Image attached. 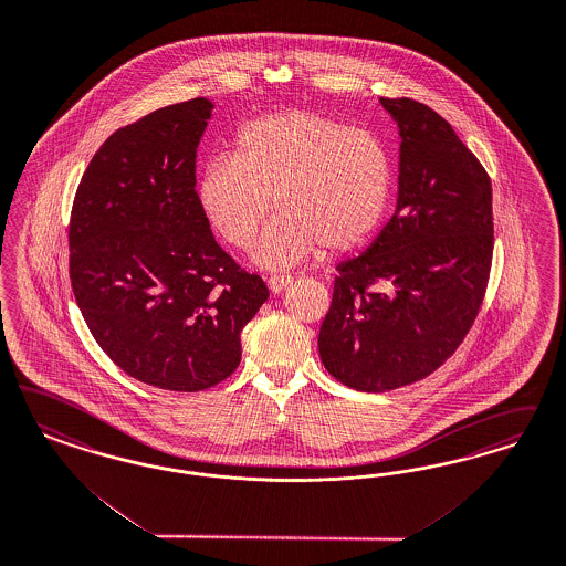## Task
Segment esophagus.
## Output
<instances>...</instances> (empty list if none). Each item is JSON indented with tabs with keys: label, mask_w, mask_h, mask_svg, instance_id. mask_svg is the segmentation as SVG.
<instances>
[{
	"label": "esophagus",
	"mask_w": 566,
	"mask_h": 566,
	"mask_svg": "<svg viewBox=\"0 0 566 566\" xmlns=\"http://www.w3.org/2000/svg\"><path fill=\"white\" fill-rule=\"evenodd\" d=\"M293 284V277L291 275H272L270 280H268V286H270V291L272 293H282L284 289H289Z\"/></svg>",
	"instance_id": "esophagus-1"
}]
</instances>
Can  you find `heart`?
Returning <instances> with one entry per match:
<instances>
[{"label":"heart","instance_id":"1","mask_svg":"<svg viewBox=\"0 0 566 566\" xmlns=\"http://www.w3.org/2000/svg\"><path fill=\"white\" fill-rule=\"evenodd\" d=\"M395 167L389 146L368 129L312 111L249 120L232 156L209 158L196 200L235 249H249L263 219L282 207L259 240L254 261L289 268L326 247L347 253L368 242L389 211Z\"/></svg>","mask_w":566,"mask_h":566}]
</instances>
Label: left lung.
I'll list each match as a JSON object with an SVG mask.
<instances>
[{
  "label": "left lung",
  "mask_w": 566,
  "mask_h": 566,
  "mask_svg": "<svg viewBox=\"0 0 566 566\" xmlns=\"http://www.w3.org/2000/svg\"><path fill=\"white\" fill-rule=\"evenodd\" d=\"M399 127V192L370 249L340 263L319 357L332 376L385 392L437 370L464 340L488 289L491 181L446 118L380 98Z\"/></svg>",
  "instance_id": "8db88e82"
}]
</instances>
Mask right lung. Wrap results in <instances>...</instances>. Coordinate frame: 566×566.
Instances as JSON below:
<instances>
[{"label": "right lung", "mask_w": 566, "mask_h": 566, "mask_svg": "<svg viewBox=\"0 0 566 566\" xmlns=\"http://www.w3.org/2000/svg\"><path fill=\"white\" fill-rule=\"evenodd\" d=\"M213 102L158 108L108 137L81 177L71 284L87 328L118 368L158 389L226 380L240 332L268 301L214 242L196 200V148Z\"/></svg>", "instance_id": "obj_1"}]
</instances>
